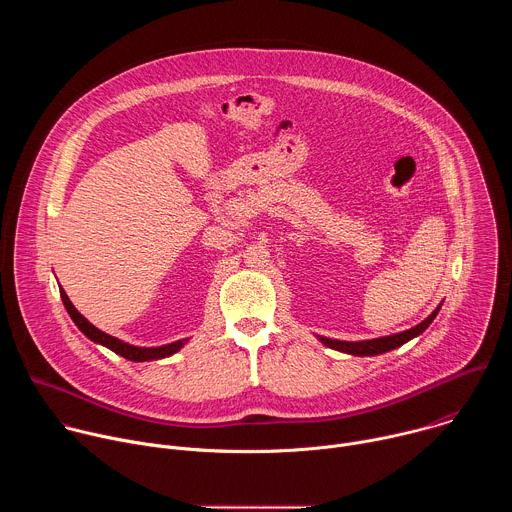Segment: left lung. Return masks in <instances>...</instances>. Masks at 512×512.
<instances>
[{"label": "left lung", "mask_w": 512, "mask_h": 512, "mask_svg": "<svg viewBox=\"0 0 512 512\" xmlns=\"http://www.w3.org/2000/svg\"><path fill=\"white\" fill-rule=\"evenodd\" d=\"M442 304L437 306L421 324L405 330V332H399V334H391V336H383V338H373V340H360V342H346V340H332V338H326V336H318L322 344H326L328 348H334V350H340V352H346V354H354V356H375V354H383V352H389L397 346H403L405 342H409L411 338L419 336L431 322L433 318L437 316V312H440Z\"/></svg>", "instance_id": "obj_1"}]
</instances>
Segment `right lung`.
Instances as JSON below:
<instances>
[{
  "label": "right lung",
  "instance_id": "add662e5",
  "mask_svg": "<svg viewBox=\"0 0 512 512\" xmlns=\"http://www.w3.org/2000/svg\"><path fill=\"white\" fill-rule=\"evenodd\" d=\"M60 298H62V304H64V308H66V312H68V316L72 318V322H75L77 326H79V330L87 336V338H91L93 342H97V344H103V346H107L109 350H113L115 354H119V356H123V358H127V360H133V362H145V360H158V358H166V356H172L174 352H178L186 342H188V338L186 340H176V342H172V344H164V346H150V348H145V346H133V344H127V342H123V340H119V338H115V336H109V334H105L103 330H99L97 326H93L75 306H72V302L68 300V296H66V291L60 287Z\"/></svg>",
  "mask_w": 512,
  "mask_h": 512
}]
</instances>
